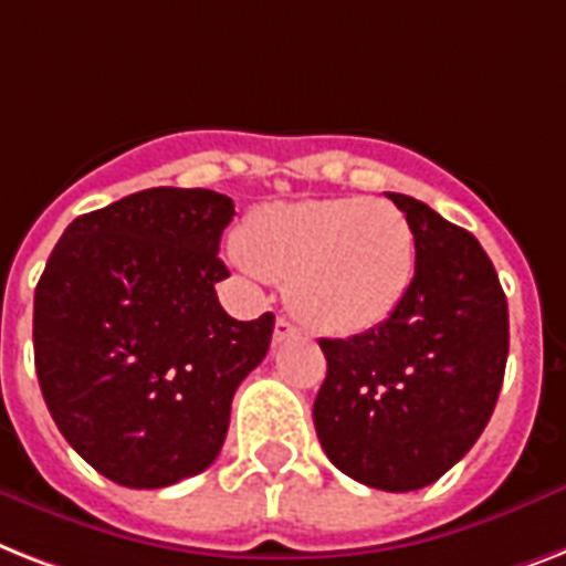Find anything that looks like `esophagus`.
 <instances>
[{"mask_svg": "<svg viewBox=\"0 0 566 566\" xmlns=\"http://www.w3.org/2000/svg\"><path fill=\"white\" fill-rule=\"evenodd\" d=\"M296 334H298V328L291 323V319H284V316H279V319H275V331H273L275 343H284V339L296 337Z\"/></svg>", "mask_w": 566, "mask_h": 566, "instance_id": "obj_1", "label": "esophagus"}]
</instances>
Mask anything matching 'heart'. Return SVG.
I'll return each mask as SVG.
<instances>
[{
  "instance_id": "1",
  "label": "heart",
  "mask_w": 566,
  "mask_h": 566,
  "mask_svg": "<svg viewBox=\"0 0 566 566\" xmlns=\"http://www.w3.org/2000/svg\"><path fill=\"white\" fill-rule=\"evenodd\" d=\"M255 273L287 282V302L325 334H363L398 311L416 275V232L389 200L325 197L264 203L238 232Z\"/></svg>"
}]
</instances>
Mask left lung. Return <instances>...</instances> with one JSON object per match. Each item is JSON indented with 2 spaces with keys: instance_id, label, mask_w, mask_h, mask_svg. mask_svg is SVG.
I'll return each mask as SVG.
<instances>
[{
  "instance_id": "8db88e82",
  "label": "left lung",
  "mask_w": 566,
  "mask_h": 566,
  "mask_svg": "<svg viewBox=\"0 0 566 566\" xmlns=\"http://www.w3.org/2000/svg\"><path fill=\"white\" fill-rule=\"evenodd\" d=\"M387 197L416 232V275L387 323L319 339L328 371L314 424L343 474L416 491L457 465L489 424L506 371L509 305L471 232L416 197Z\"/></svg>"
}]
</instances>
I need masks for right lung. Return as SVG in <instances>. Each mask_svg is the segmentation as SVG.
Listing matches in <instances>:
<instances>
[{"instance_id":"obj_1","label":"right lung","mask_w":566,"mask_h":566,"mask_svg":"<svg viewBox=\"0 0 566 566\" xmlns=\"http://www.w3.org/2000/svg\"><path fill=\"white\" fill-rule=\"evenodd\" d=\"M235 214L209 188H148L81 214L34 291V366L72 448L127 489H165L218 459L232 395L275 316L220 307V235Z\"/></svg>"}]
</instances>
